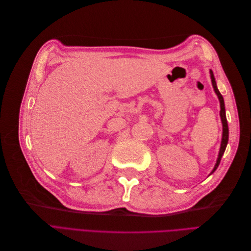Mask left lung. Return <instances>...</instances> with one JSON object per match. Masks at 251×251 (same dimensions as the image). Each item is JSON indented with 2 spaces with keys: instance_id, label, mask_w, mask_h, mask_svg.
<instances>
[{
  "instance_id": "obj_1",
  "label": "left lung",
  "mask_w": 251,
  "mask_h": 251,
  "mask_svg": "<svg viewBox=\"0 0 251 251\" xmlns=\"http://www.w3.org/2000/svg\"><path fill=\"white\" fill-rule=\"evenodd\" d=\"M210 78H211V83H212V87H214V90L216 94L218 95V98H219V101H220V108H221V111H220V116H221V120H222V125H223V133H222V141H221V148H220V151H219V156H218V160H217V163L215 165L214 170L211 171L210 174L214 173L217 168L220 164V161H221V158L224 154L225 151V149H226V146L227 143H228V125H227V119H226V114H225V104H224V100H223V96L221 95V93L219 92V90L217 88V83H216V79H215V76H214V73H212V71L210 70ZM209 174V175H210Z\"/></svg>"
}]
</instances>
